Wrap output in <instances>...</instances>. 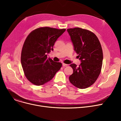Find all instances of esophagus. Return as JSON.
I'll return each mask as SVG.
<instances>
[{"mask_svg": "<svg viewBox=\"0 0 121 121\" xmlns=\"http://www.w3.org/2000/svg\"><path fill=\"white\" fill-rule=\"evenodd\" d=\"M62 65H63V67H67V66H68V65H67V64H65V63H63V64H62Z\"/></svg>", "mask_w": 121, "mask_h": 121, "instance_id": "esophagus-1", "label": "esophagus"}]
</instances>
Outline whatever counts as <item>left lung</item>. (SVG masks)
Returning a JSON list of instances; mask_svg holds the SVG:
<instances>
[{"label": "left lung", "mask_w": 121, "mask_h": 121, "mask_svg": "<svg viewBox=\"0 0 121 121\" xmlns=\"http://www.w3.org/2000/svg\"><path fill=\"white\" fill-rule=\"evenodd\" d=\"M67 31L81 62L78 67L75 64L70 65L73 72L69 80L75 87L85 89L95 83L100 73L102 48L98 37L89 30L75 27L68 29Z\"/></svg>", "instance_id": "obj_1"}]
</instances>
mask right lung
<instances>
[{"label":"right lung","mask_w":121,"mask_h":121,"mask_svg":"<svg viewBox=\"0 0 121 121\" xmlns=\"http://www.w3.org/2000/svg\"><path fill=\"white\" fill-rule=\"evenodd\" d=\"M66 29L49 27L37 28L28 35L22 47L21 63L25 77L37 86L52 80L62 67V63L47 58L57 39Z\"/></svg>","instance_id":"obj_1"}]
</instances>
